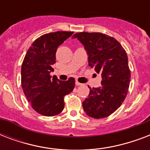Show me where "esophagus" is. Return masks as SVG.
Segmentation results:
<instances>
[{
    "instance_id": "34e87169",
    "label": "esophagus",
    "mask_w": 150,
    "mask_h": 150,
    "mask_svg": "<svg viewBox=\"0 0 150 150\" xmlns=\"http://www.w3.org/2000/svg\"><path fill=\"white\" fill-rule=\"evenodd\" d=\"M75 85L79 86H81V85H82V83H80V82H78V81H76V82H75Z\"/></svg>"
}]
</instances>
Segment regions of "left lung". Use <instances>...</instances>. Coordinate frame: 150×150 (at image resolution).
Listing matches in <instances>:
<instances>
[{
  "mask_svg": "<svg viewBox=\"0 0 150 150\" xmlns=\"http://www.w3.org/2000/svg\"><path fill=\"white\" fill-rule=\"evenodd\" d=\"M89 55V65L102 77L99 88H90L82 102L88 116L103 118L112 114L125 99L131 80L128 56L121 43L101 33L82 32L74 34Z\"/></svg>",
  "mask_w": 150,
  "mask_h": 150,
  "instance_id": "8db88e82",
  "label": "left lung"
}]
</instances>
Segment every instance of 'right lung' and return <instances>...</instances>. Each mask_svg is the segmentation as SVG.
<instances>
[{
  "mask_svg": "<svg viewBox=\"0 0 150 150\" xmlns=\"http://www.w3.org/2000/svg\"><path fill=\"white\" fill-rule=\"evenodd\" d=\"M73 32L57 31L37 38L24 57L21 71V83L31 107L44 116L51 117L64 110V96L73 91L75 79L64 82L52 78V66L56 62L57 49Z\"/></svg>",
  "mask_w": 150,
  "mask_h": 150,
  "instance_id": "obj_1",
  "label": "right lung"
}]
</instances>
